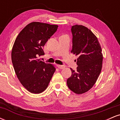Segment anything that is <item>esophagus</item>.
Listing matches in <instances>:
<instances>
[{
	"mask_svg": "<svg viewBox=\"0 0 120 120\" xmlns=\"http://www.w3.org/2000/svg\"><path fill=\"white\" fill-rule=\"evenodd\" d=\"M57 67H58V68L59 69H64L65 68L64 65H57Z\"/></svg>",
	"mask_w": 120,
	"mask_h": 120,
	"instance_id": "obj_1",
	"label": "esophagus"
}]
</instances>
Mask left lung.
Here are the masks:
<instances>
[{
  "label": "left lung",
  "mask_w": 120,
  "mask_h": 120,
  "mask_svg": "<svg viewBox=\"0 0 120 120\" xmlns=\"http://www.w3.org/2000/svg\"><path fill=\"white\" fill-rule=\"evenodd\" d=\"M73 46L71 53L78 57L76 71L71 68V75L67 83L77 94L90 90L96 83L103 64L102 49L96 35L83 25L72 26Z\"/></svg>",
  "instance_id": "left-lung-1"
}]
</instances>
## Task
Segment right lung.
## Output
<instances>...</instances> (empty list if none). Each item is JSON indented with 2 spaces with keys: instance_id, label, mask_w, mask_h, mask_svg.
Instances as JSON below:
<instances>
[{
  "instance_id": "right-lung-1",
  "label": "right lung",
  "mask_w": 120,
  "mask_h": 120,
  "mask_svg": "<svg viewBox=\"0 0 120 120\" xmlns=\"http://www.w3.org/2000/svg\"><path fill=\"white\" fill-rule=\"evenodd\" d=\"M58 26L32 22L20 31L11 52L12 62L21 83L33 94L47 89L56 69L52 64L41 61L45 55L42 48L56 32Z\"/></svg>"
}]
</instances>
